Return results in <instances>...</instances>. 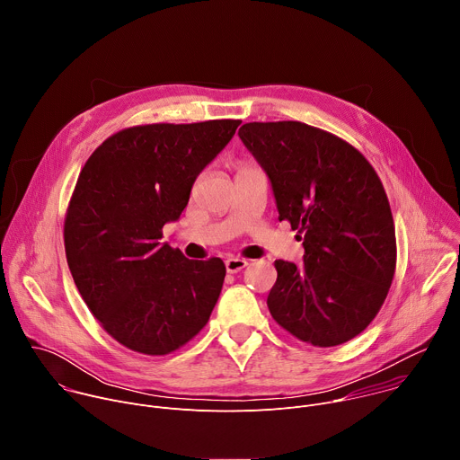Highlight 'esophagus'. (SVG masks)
I'll return each instance as SVG.
<instances>
[{"label": "esophagus", "mask_w": 460, "mask_h": 460, "mask_svg": "<svg viewBox=\"0 0 460 460\" xmlns=\"http://www.w3.org/2000/svg\"><path fill=\"white\" fill-rule=\"evenodd\" d=\"M245 266H247V260H243V258L229 256V258L226 260V270H227V273H238V271H242Z\"/></svg>", "instance_id": "34e87169"}]
</instances>
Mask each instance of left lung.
<instances>
[{
    "mask_svg": "<svg viewBox=\"0 0 460 460\" xmlns=\"http://www.w3.org/2000/svg\"><path fill=\"white\" fill-rule=\"evenodd\" d=\"M238 137L271 181L279 220L304 240V264L275 261L273 318L318 348L351 341L395 275V226L380 178L353 146L302 121H251Z\"/></svg>",
    "mask_w": 460,
    "mask_h": 460,
    "instance_id": "1",
    "label": "left lung"
}]
</instances>
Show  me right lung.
Wrapping results in <instances>:
<instances>
[{"label": "right lung", "instance_id": "obj_1", "mask_svg": "<svg viewBox=\"0 0 460 460\" xmlns=\"http://www.w3.org/2000/svg\"><path fill=\"white\" fill-rule=\"evenodd\" d=\"M240 123L128 127L84 165L65 217V254L84 302L125 348L167 355L208 323L224 261L185 258L162 242V229L180 218L196 176Z\"/></svg>", "mask_w": 460, "mask_h": 460}]
</instances>
